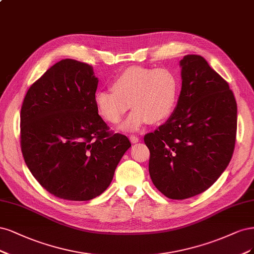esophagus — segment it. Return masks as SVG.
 Segmentation results:
<instances>
[{
    "label": "esophagus",
    "mask_w": 254,
    "mask_h": 254,
    "mask_svg": "<svg viewBox=\"0 0 254 254\" xmlns=\"http://www.w3.org/2000/svg\"><path fill=\"white\" fill-rule=\"evenodd\" d=\"M129 140H130V142L137 143V142L140 141V139H139V138H138L137 136H135V135H132V136H129Z\"/></svg>",
    "instance_id": "34e87169"
}]
</instances>
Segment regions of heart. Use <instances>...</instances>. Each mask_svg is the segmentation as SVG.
Listing matches in <instances>:
<instances>
[{
	"label": "heart",
	"mask_w": 254,
	"mask_h": 254,
	"mask_svg": "<svg viewBox=\"0 0 254 254\" xmlns=\"http://www.w3.org/2000/svg\"><path fill=\"white\" fill-rule=\"evenodd\" d=\"M112 91H99L94 98L103 120L118 125L132 106L134 111L121 129L138 130L145 125L167 120L176 106L179 79L169 68L129 66L112 81Z\"/></svg>",
	"instance_id": "obj_1"
}]
</instances>
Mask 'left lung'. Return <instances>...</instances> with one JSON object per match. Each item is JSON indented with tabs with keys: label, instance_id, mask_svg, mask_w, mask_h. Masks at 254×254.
I'll return each mask as SVG.
<instances>
[{
	"label": "left lung",
	"instance_id": "8db88e82",
	"mask_svg": "<svg viewBox=\"0 0 254 254\" xmlns=\"http://www.w3.org/2000/svg\"><path fill=\"white\" fill-rule=\"evenodd\" d=\"M182 91L166 124L144 136L154 186L171 199H186L213 185L235 145L237 105L229 84L201 56L179 61Z\"/></svg>",
	"mask_w": 254,
	"mask_h": 254
}]
</instances>
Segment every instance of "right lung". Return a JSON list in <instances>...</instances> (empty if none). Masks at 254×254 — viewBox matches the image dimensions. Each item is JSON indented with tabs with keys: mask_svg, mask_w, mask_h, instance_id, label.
Returning <instances> with one entry per match:
<instances>
[{
	"mask_svg": "<svg viewBox=\"0 0 254 254\" xmlns=\"http://www.w3.org/2000/svg\"><path fill=\"white\" fill-rule=\"evenodd\" d=\"M98 82L91 65L61 60L29 87L22 104L24 160L38 183L62 199L102 194L130 146L98 115Z\"/></svg>",
	"mask_w": 254,
	"mask_h": 254,
	"instance_id": "obj_1",
	"label": "right lung"
}]
</instances>
